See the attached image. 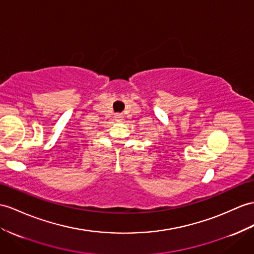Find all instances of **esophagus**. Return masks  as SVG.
Returning <instances> with one entry per match:
<instances>
[{"label": "esophagus", "mask_w": 254, "mask_h": 254, "mask_svg": "<svg viewBox=\"0 0 254 254\" xmlns=\"http://www.w3.org/2000/svg\"><path fill=\"white\" fill-rule=\"evenodd\" d=\"M114 119L117 122H121V121H123V115L122 114H115L114 115Z\"/></svg>", "instance_id": "obj_1"}]
</instances>
